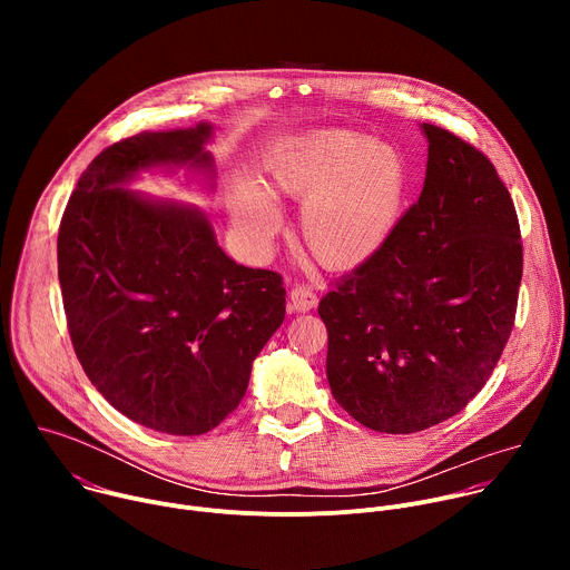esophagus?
I'll return each instance as SVG.
<instances>
[{
    "instance_id": "obj_1",
    "label": "esophagus",
    "mask_w": 570,
    "mask_h": 570,
    "mask_svg": "<svg viewBox=\"0 0 570 570\" xmlns=\"http://www.w3.org/2000/svg\"><path fill=\"white\" fill-rule=\"evenodd\" d=\"M288 299H291L293 311H297V313H306V311L317 306V295L311 288H306V286H295L291 291Z\"/></svg>"
}]
</instances>
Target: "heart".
I'll return each instance as SVG.
<instances>
[{"mask_svg": "<svg viewBox=\"0 0 570 570\" xmlns=\"http://www.w3.org/2000/svg\"><path fill=\"white\" fill-rule=\"evenodd\" d=\"M266 180L275 196L302 198L299 234L313 257L327 268L352 271L394 236L409 194V161L383 139L311 130L266 159ZM229 218L248 253H271L282 212L262 185H234Z\"/></svg>", "mask_w": 570, "mask_h": 570, "instance_id": "b5f03b06", "label": "heart"}]
</instances>
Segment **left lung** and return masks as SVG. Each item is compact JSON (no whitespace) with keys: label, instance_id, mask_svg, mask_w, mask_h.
<instances>
[{"label":"left lung","instance_id":"obj_1","mask_svg":"<svg viewBox=\"0 0 570 570\" xmlns=\"http://www.w3.org/2000/svg\"><path fill=\"white\" fill-rule=\"evenodd\" d=\"M420 128V200L317 306L334 399L394 435L458 415L482 390L512 334L523 275L519 218L492 161L444 128Z\"/></svg>","mask_w":570,"mask_h":570}]
</instances>
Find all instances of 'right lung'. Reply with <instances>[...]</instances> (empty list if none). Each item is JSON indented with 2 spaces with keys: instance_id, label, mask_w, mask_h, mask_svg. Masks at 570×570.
Listing matches in <instances>:
<instances>
[{
  "instance_id": "add662e5",
  "label": "right lung",
  "mask_w": 570,
  "mask_h": 570,
  "mask_svg": "<svg viewBox=\"0 0 570 570\" xmlns=\"http://www.w3.org/2000/svg\"><path fill=\"white\" fill-rule=\"evenodd\" d=\"M214 126L139 132L78 178L58 232L67 327L92 385L128 420L169 435L216 429L248 390L286 313L284 282L218 246L203 209L130 189L146 171L214 191Z\"/></svg>"
}]
</instances>
